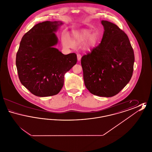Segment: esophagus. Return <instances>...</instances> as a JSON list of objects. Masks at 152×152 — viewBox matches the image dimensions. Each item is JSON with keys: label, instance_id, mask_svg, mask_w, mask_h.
<instances>
[{"label": "esophagus", "instance_id": "1", "mask_svg": "<svg viewBox=\"0 0 152 152\" xmlns=\"http://www.w3.org/2000/svg\"><path fill=\"white\" fill-rule=\"evenodd\" d=\"M77 60L80 61L81 60V55L80 54H77Z\"/></svg>", "mask_w": 152, "mask_h": 152}]
</instances>
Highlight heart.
Returning <instances> with one entry per match:
<instances>
[{
    "label": "heart",
    "mask_w": 152,
    "mask_h": 152,
    "mask_svg": "<svg viewBox=\"0 0 152 152\" xmlns=\"http://www.w3.org/2000/svg\"><path fill=\"white\" fill-rule=\"evenodd\" d=\"M72 36L73 42L66 34L62 36V43L66 48H72L74 43L79 45L83 44V47L85 50L91 51L94 49L99 42L98 37L90 29H83L74 31Z\"/></svg>",
    "instance_id": "obj_1"
}]
</instances>
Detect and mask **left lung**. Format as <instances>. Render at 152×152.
<instances>
[{"label": "left lung", "mask_w": 152, "mask_h": 152, "mask_svg": "<svg viewBox=\"0 0 152 152\" xmlns=\"http://www.w3.org/2000/svg\"><path fill=\"white\" fill-rule=\"evenodd\" d=\"M104 31L99 45L81 60L84 84L92 94L112 97L129 82L134 52L126 34L117 25L102 20Z\"/></svg>", "instance_id": "8db88e82"}]
</instances>
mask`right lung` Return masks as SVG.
Wrapping results in <instances>:
<instances>
[{"mask_svg":"<svg viewBox=\"0 0 152 152\" xmlns=\"http://www.w3.org/2000/svg\"><path fill=\"white\" fill-rule=\"evenodd\" d=\"M61 22L39 23L23 36L16 53L19 80L31 93L39 97L51 96L61 91L65 73L77 63L75 53L64 55L57 48L55 32Z\"/></svg>","mask_w":152,"mask_h":152,"instance_id":"1","label":"right lung"}]
</instances>
